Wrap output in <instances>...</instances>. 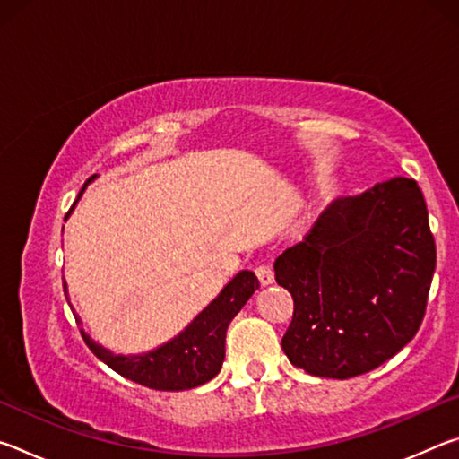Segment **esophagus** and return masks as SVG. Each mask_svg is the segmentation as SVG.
Masks as SVG:
<instances>
[{"label":"esophagus","instance_id":"34e87169","mask_svg":"<svg viewBox=\"0 0 459 459\" xmlns=\"http://www.w3.org/2000/svg\"><path fill=\"white\" fill-rule=\"evenodd\" d=\"M255 273H257L261 285H271V283L275 281V273H273V269H271L269 265H259L257 269H255Z\"/></svg>","mask_w":459,"mask_h":459}]
</instances>
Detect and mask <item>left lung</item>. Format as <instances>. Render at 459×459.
I'll return each instance as SVG.
<instances>
[{"label": "left lung", "mask_w": 459, "mask_h": 459, "mask_svg": "<svg viewBox=\"0 0 459 459\" xmlns=\"http://www.w3.org/2000/svg\"><path fill=\"white\" fill-rule=\"evenodd\" d=\"M273 269L293 298L281 340L293 367L340 380L375 370L425 316L435 240L417 182L399 176L336 198Z\"/></svg>", "instance_id": "1"}]
</instances>
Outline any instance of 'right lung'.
<instances>
[{
  "mask_svg": "<svg viewBox=\"0 0 459 459\" xmlns=\"http://www.w3.org/2000/svg\"><path fill=\"white\" fill-rule=\"evenodd\" d=\"M95 178L97 176H91L84 182L76 202L81 200L82 192ZM73 208L68 214L73 212ZM255 290H259V281L253 271H238L211 304L202 309L178 336L145 354H115L107 351L105 346L97 344L89 333L82 330L81 333L91 352L99 360H103L108 368L119 372L121 377L147 388H155V391H186V388L204 385L219 375L224 362V340H227L229 324L247 304ZM74 317L76 322H81L79 316L74 314Z\"/></svg>",
  "mask_w": 459,
  "mask_h": 459,
  "instance_id": "right-lung-1",
  "label": "right lung"
}]
</instances>
